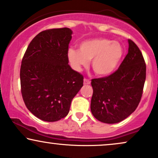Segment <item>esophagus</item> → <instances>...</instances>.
<instances>
[{
    "instance_id": "1",
    "label": "esophagus",
    "mask_w": 158,
    "mask_h": 158,
    "mask_svg": "<svg viewBox=\"0 0 158 158\" xmlns=\"http://www.w3.org/2000/svg\"><path fill=\"white\" fill-rule=\"evenodd\" d=\"M90 81L88 79H86L85 78L84 79V85H90Z\"/></svg>"
}]
</instances>
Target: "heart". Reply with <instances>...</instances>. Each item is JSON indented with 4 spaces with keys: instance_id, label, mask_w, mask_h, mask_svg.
<instances>
[{
    "instance_id": "heart-1",
    "label": "heart",
    "mask_w": 158,
    "mask_h": 158,
    "mask_svg": "<svg viewBox=\"0 0 158 158\" xmlns=\"http://www.w3.org/2000/svg\"><path fill=\"white\" fill-rule=\"evenodd\" d=\"M123 56V48L119 43L106 38H96L81 42L79 50L68 49V57L72 66L79 71L88 65L92 60L93 71L98 76L110 75L116 69Z\"/></svg>"
}]
</instances>
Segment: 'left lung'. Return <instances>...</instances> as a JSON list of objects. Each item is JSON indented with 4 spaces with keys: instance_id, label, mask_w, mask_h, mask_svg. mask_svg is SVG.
Segmentation results:
<instances>
[{
    "instance_id": "left-lung-1",
    "label": "left lung",
    "mask_w": 158,
    "mask_h": 158,
    "mask_svg": "<svg viewBox=\"0 0 158 158\" xmlns=\"http://www.w3.org/2000/svg\"><path fill=\"white\" fill-rule=\"evenodd\" d=\"M128 54L119 68L107 77L93 79L90 110L98 121L115 123L130 115L139 104L146 66L141 51L129 40Z\"/></svg>"
}]
</instances>
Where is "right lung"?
I'll return each mask as SVG.
<instances>
[{"instance_id":"add662e5","label":"right lung","mask_w":158,"mask_h":158,"mask_svg":"<svg viewBox=\"0 0 158 158\" xmlns=\"http://www.w3.org/2000/svg\"><path fill=\"white\" fill-rule=\"evenodd\" d=\"M71 35L68 28L40 32L23 57V99L27 109L43 121L53 122L65 117L72 99L83 86V76L68 64Z\"/></svg>"}]
</instances>
